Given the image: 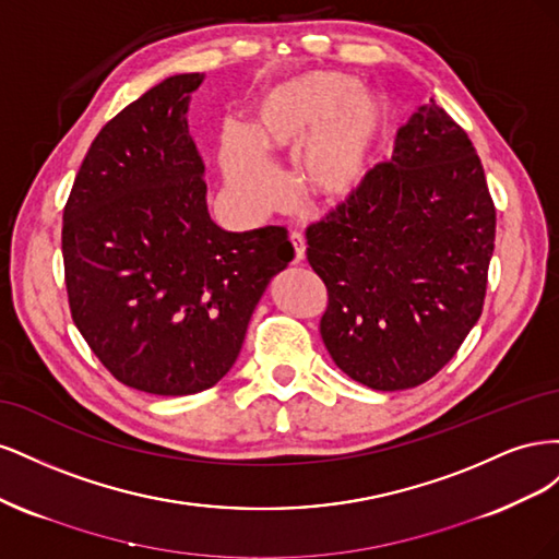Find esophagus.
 I'll list each match as a JSON object with an SVG mask.
<instances>
[{
  "label": "esophagus",
  "instance_id": "esophagus-1",
  "mask_svg": "<svg viewBox=\"0 0 559 559\" xmlns=\"http://www.w3.org/2000/svg\"><path fill=\"white\" fill-rule=\"evenodd\" d=\"M292 247H294V263L306 261V238L300 233H292Z\"/></svg>",
  "mask_w": 559,
  "mask_h": 559
}]
</instances>
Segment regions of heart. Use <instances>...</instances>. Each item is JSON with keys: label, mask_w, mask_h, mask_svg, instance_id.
I'll list each match as a JSON object with an SVG mask.
<instances>
[{"label": "heart", "mask_w": 559, "mask_h": 559, "mask_svg": "<svg viewBox=\"0 0 559 559\" xmlns=\"http://www.w3.org/2000/svg\"><path fill=\"white\" fill-rule=\"evenodd\" d=\"M361 88L343 72L300 74L253 105L242 134H226L218 163L247 216H261L280 198L265 158L298 148V189L319 205H347L366 189L392 134L394 105L384 93Z\"/></svg>", "instance_id": "1"}]
</instances>
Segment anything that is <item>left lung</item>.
<instances>
[{
  "instance_id": "8db88e82",
  "label": "left lung",
  "mask_w": 559,
  "mask_h": 559,
  "mask_svg": "<svg viewBox=\"0 0 559 559\" xmlns=\"http://www.w3.org/2000/svg\"><path fill=\"white\" fill-rule=\"evenodd\" d=\"M495 230L476 148L431 99L396 132L392 163L306 233L335 366L378 392L433 378L483 312Z\"/></svg>"
}]
</instances>
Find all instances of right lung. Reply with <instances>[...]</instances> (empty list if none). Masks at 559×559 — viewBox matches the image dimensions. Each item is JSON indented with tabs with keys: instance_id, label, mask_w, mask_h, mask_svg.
Returning a JSON list of instances; mask_svg holds the SVG:
<instances>
[{
	"instance_id": "add662e5",
	"label": "right lung",
	"mask_w": 559,
	"mask_h": 559,
	"mask_svg": "<svg viewBox=\"0 0 559 559\" xmlns=\"http://www.w3.org/2000/svg\"><path fill=\"white\" fill-rule=\"evenodd\" d=\"M202 74H177L99 130L62 214L76 329L109 373L156 396L214 386L242 349L253 308L289 265L286 228H218L189 134Z\"/></svg>"
}]
</instances>
